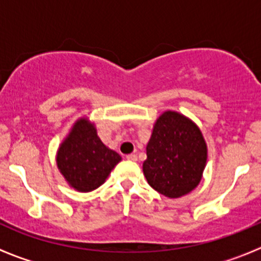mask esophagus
I'll use <instances>...</instances> for the list:
<instances>
[{
    "label": "esophagus",
    "mask_w": 261,
    "mask_h": 261,
    "mask_svg": "<svg viewBox=\"0 0 261 261\" xmlns=\"http://www.w3.org/2000/svg\"><path fill=\"white\" fill-rule=\"evenodd\" d=\"M126 159L131 160V162H136L138 160V156L135 154H130V155H126Z\"/></svg>",
    "instance_id": "1"
}]
</instances>
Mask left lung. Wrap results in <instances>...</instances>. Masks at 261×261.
Listing matches in <instances>:
<instances>
[{
    "mask_svg": "<svg viewBox=\"0 0 261 261\" xmlns=\"http://www.w3.org/2000/svg\"><path fill=\"white\" fill-rule=\"evenodd\" d=\"M143 172L150 187L169 198L193 191L202 179L207 145L198 126L175 111L160 115L146 146Z\"/></svg>",
    "mask_w": 261,
    "mask_h": 261,
    "instance_id": "1",
    "label": "left lung"
}]
</instances>
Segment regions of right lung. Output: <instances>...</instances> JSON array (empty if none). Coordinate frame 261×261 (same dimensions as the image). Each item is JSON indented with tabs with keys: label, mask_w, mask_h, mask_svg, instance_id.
<instances>
[{
	"label": "right lung",
	"mask_w": 261,
	"mask_h": 261,
	"mask_svg": "<svg viewBox=\"0 0 261 261\" xmlns=\"http://www.w3.org/2000/svg\"><path fill=\"white\" fill-rule=\"evenodd\" d=\"M120 160V155L102 143L94 123L86 117L73 125L57 152L58 169L78 192H91L102 186Z\"/></svg>",
	"instance_id": "1"
}]
</instances>
